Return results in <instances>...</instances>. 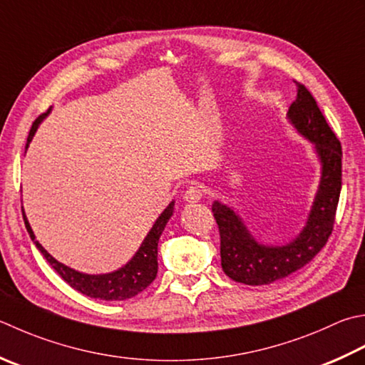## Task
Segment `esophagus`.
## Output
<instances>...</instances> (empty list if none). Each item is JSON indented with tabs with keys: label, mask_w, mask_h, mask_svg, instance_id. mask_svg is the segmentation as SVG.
<instances>
[{
	"label": "esophagus",
	"mask_w": 365,
	"mask_h": 365,
	"mask_svg": "<svg viewBox=\"0 0 365 365\" xmlns=\"http://www.w3.org/2000/svg\"><path fill=\"white\" fill-rule=\"evenodd\" d=\"M202 197V190L197 183H191L183 195V199L187 202H197Z\"/></svg>",
	"instance_id": "esophagus-1"
}]
</instances>
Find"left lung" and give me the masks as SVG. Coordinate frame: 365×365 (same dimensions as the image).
Listing matches in <instances>:
<instances>
[{
	"instance_id": "left-lung-1",
	"label": "left lung",
	"mask_w": 365,
	"mask_h": 365,
	"mask_svg": "<svg viewBox=\"0 0 365 365\" xmlns=\"http://www.w3.org/2000/svg\"><path fill=\"white\" fill-rule=\"evenodd\" d=\"M296 85L297 96L288 115L299 133L315 144L323 163L319 190L304 231L288 245L266 247L250 235L230 207L218 201L212 205L220 230L221 267L234 282L252 287L269 284L304 267L323 250L334 231L341 190V145L312 93L305 85Z\"/></svg>"
}]
</instances>
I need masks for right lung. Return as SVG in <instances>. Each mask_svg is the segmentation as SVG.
I'll use <instances>...</instances> for the list:
<instances>
[{"mask_svg": "<svg viewBox=\"0 0 365 365\" xmlns=\"http://www.w3.org/2000/svg\"><path fill=\"white\" fill-rule=\"evenodd\" d=\"M42 117H44V113L33 121L30 134H28L26 147L30 144L36 128L41 123ZM173 210L174 202H170L158 217V220L155 221V225L147 234L145 240L142 242L139 252L134 255V258L128 262L125 267H121L112 274L104 275H87L76 272V270L69 269L68 266H64V264L52 258V256L46 252L44 247L34 239L31 226L28 223L24 210H21V213H24L26 231L30 234L34 245L38 247V250L47 259L50 266L53 267L55 272L58 274L71 288H74L76 291L82 292V294L88 297L101 299V301H125V299L138 296L140 291H144L156 278V272H158V259H156V256H158V240L161 232L164 231V227L168 225L170 215H173Z\"/></svg>", "mask_w": 365, "mask_h": 365, "instance_id": "obj_1", "label": "right lung"}]
</instances>
